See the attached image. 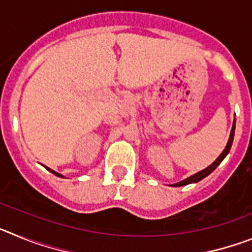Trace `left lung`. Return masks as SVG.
Wrapping results in <instances>:
<instances>
[{"label":"left lung","instance_id":"obj_1","mask_svg":"<svg viewBox=\"0 0 252 252\" xmlns=\"http://www.w3.org/2000/svg\"><path fill=\"white\" fill-rule=\"evenodd\" d=\"M235 124H236V120L233 121V125H232V130H231V135H230V139H228V142H227L226 148H224V150L222 151V154L220 155V157L216 159V161H213V164H211V165L208 166V168H206L204 170L199 171V173H197V174L192 175V177L187 178V179H184L183 182H180V183H177L174 184V187H182V186H187V184H190V183H197V182H199V180H202L203 178H206L207 175H209L211 173H212L213 170H215L216 168H217L220 164H221L222 160L226 158V155L228 153H230V149H231V145H232V141H233V135H235Z\"/></svg>","mask_w":252,"mask_h":252}]
</instances>
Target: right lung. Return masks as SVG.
Returning <instances> with one entry per match:
<instances>
[{"mask_svg": "<svg viewBox=\"0 0 252 252\" xmlns=\"http://www.w3.org/2000/svg\"><path fill=\"white\" fill-rule=\"evenodd\" d=\"M49 170L51 171V173H53V174H55V175H58V177H62V175L59 174V173H57V171H54V170H51V169H49Z\"/></svg>", "mask_w": 252, "mask_h": 252, "instance_id": "1", "label": "right lung"}]
</instances>
